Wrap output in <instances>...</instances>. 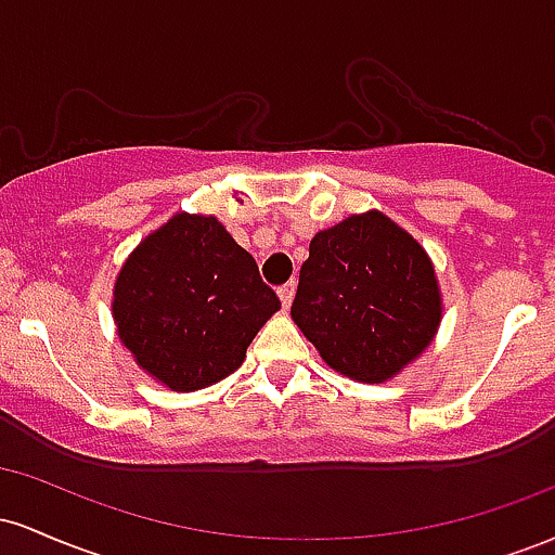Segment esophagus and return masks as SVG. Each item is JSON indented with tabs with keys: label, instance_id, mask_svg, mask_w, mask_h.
Instances as JSON below:
<instances>
[{
	"label": "esophagus",
	"instance_id": "esophagus-1",
	"mask_svg": "<svg viewBox=\"0 0 555 555\" xmlns=\"http://www.w3.org/2000/svg\"><path fill=\"white\" fill-rule=\"evenodd\" d=\"M295 292H297L295 282H286L284 286H279V297H282V305H284V308H289L292 299H295Z\"/></svg>",
	"mask_w": 555,
	"mask_h": 555
}]
</instances>
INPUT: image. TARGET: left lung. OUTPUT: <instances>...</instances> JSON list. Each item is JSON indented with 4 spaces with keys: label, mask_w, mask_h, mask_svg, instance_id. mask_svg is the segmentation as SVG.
Instances as JSON below:
<instances>
[{
    "label": "left lung",
    "mask_w": 555,
    "mask_h": 555,
    "mask_svg": "<svg viewBox=\"0 0 555 555\" xmlns=\"http://www.w3.org/2000/svg\"><path fill=\"white\" fill-rule=\"evenodd\" d=\"M292 318L334 371L384 384L436 336V271L388 216H349L310 242Z\"/></svg>",
    "instance_id": "1"
}]
</instances>
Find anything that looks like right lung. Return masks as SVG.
<instances>
[{
  "label": "right lung",
  "instance_id": "obj_1",
  "mask_svg": "<svg viewBox=\"0 0 555 555\" xmlns=\"http://www.w3.org/2000/svg\"><path fill=\"white\" fill-rule=\"evenodd\" d=\"M282 308L258 263L214 216L177 214L135 247L114 284L119 339L175 391L219 384Z\"/></svg>",
  "mask_w": 555,
  "mask_h": 555
}]
</instances>
